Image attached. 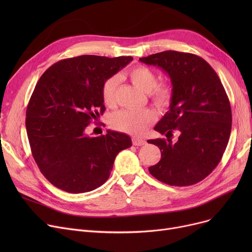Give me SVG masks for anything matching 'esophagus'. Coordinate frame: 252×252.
I'll use <instances>...</instances> for the list:
<instances>
[{
	"label": "esophagus",
	"mask_w": 252,
	"mask_h": 252,
	"mask_svg": "<svg viewBox=\"0 0 252 252\" xmlns=\"http://www.w3.org/2000/svg\"><path fill=\"white\" fill-rule=\"evenodd\" d=\"M133 144L135 145V146H143V145H146V141H145L144 139L142 138H138V137H134L133 138Z\"/></svg>",
	"instance_id": "1"
}]
</instances>
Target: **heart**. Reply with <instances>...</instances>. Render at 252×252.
Returning <instances> with one entry per match:
<instances>
[{
    "mask_svg": "<svg viewBox=\"0 0 252 252\" xmlns=\"http://www.w3.org/2000/svg\"><path fill=\"white\" fill-rule=\"evenodd\" d=\"M128 76L137 88L149 93L151 100L157 108H167L173 101L174 91L169 84L157 85V76L145 66H136L128 71ZM119 76L112 75L107 78L102 87V99L107 106H113L116 100V90ZM155 121V114L149 109L144 110H119L110 116L109 124L113 129L130 135H141Z\"/></svg>",
    "mask_w": 252,
    "mask_h": 252,
    "instance_id": "b5f03b06",
    "label": "heart"
}]
</instances>
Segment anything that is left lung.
I'll list each match as a JSON object with an SVG mask.
<instances>
[{"label":"left lung","instance_id":"1","mask_svg":"<svg viewBox=\"0 0 252 252\" xmlns=\"http://www.w3.org/2000/svg\"><path fill=\"white\" fill-rule=\"evenodd\" d=\"M166 72L174 97L154 129L170 139L148 140L160 149L161 159L149 173L170 186H190L205 179L220 161L232 128L229 98L214 68L201 57L164 51L139 59Z\"/></svg>","mask_w":252,"mask_h":252}]
</instances>
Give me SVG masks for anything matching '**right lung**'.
I'll return each mask as SVG.
<instances>
[{
    "label": "right lung",
    "instance_id": "obj_1",
    "mask_svg": "<svg viewBox=\"0 0 252 252\" xmlns=\"http://www.w3.org/2000/svg\"><path fill=\"white\" fill-rule=\"evenodd\" d=\"M133 57L83 55L48 68L34 88L25 126L34 160L45 178L68 193L95 190L108 180L116 155L131 146L114 130L86 134L92 118L105 111L102 87Z\"/></svg>",
    "mask_w": 252,
    "mask_h": 252
}]
</instances>
